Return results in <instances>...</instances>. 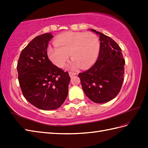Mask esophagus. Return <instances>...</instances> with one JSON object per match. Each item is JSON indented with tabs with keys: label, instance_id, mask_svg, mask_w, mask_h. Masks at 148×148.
Returning <instances> with one entry per match:
<instances>
[{
	"label": "esophagus",
	"instance_id": "esophagus-1",
	"mask_svg": "<svg viewBox=\"0 0 148 148\" xmlns=\"http://www.w3.org/2000/svg\"><path fill=\"white\" fill-rule=\"evenodd\" d=\"M76 73H75V72H69V76L71 77H72L74 76H76Z\"/></svg>",
	"mask_w": 148,
	"mask_h": 148
}]
</instances>
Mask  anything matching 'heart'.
<instances>
[{
    "mask_svg": "<svg viewBox=\"0 0 148 148\" xmlns=\"http://www.w3.org/2000/svg\"><path fill=\"white\" fill-rule=\"evenodd\" d=\"M55 47H49L48 55L50 60L58 67H63L69 55L73 60L69 68L90 67L97 58L100 49L99 39L92 32H67L58 36L55 40Z\"/></svg>",
    "mask_w": 148,
    "mask_h": 148,
    "instance_id": "1",
    "label": "heart"
}]
</instances>
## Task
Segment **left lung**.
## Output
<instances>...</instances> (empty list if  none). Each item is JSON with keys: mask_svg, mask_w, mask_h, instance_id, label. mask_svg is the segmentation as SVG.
I'll list each match as a JSON object with an SVG mask.
<instances>
[{"mask_svg": "<svg viewBox=\"0 0 148 148\" xmlns=\"http://www.w3.org/2000/svg\"><path fill=\"white\" fill-rule=\"evenodd\" d=\"M90 30L99 36V55L92 67L78 76L85 95L93 102L104 103L115 98L120 91L125 62L114 40L95 30Z\"/></svg>", "mask_w": 148, "mask_h": 148, "instance_id": "1", "label": "left lung"}]
</instances>
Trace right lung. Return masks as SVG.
Listing matches in <instances>:
<instances>
[{"label":"right lung","mask_w":148,"mask_h":148,"mask_svg":"<svg viewBox=\"0 0 148 148\" xmlns=\"http://www.w3.org/2000/svg\"><path fill=\"white\" fill-rule=\"evenodd\" d=\"M53 36L46 33L35 37L19 58L17 71L20 86L28 102L42 110L60 108L68 95L71 78L67 72L53 65L47 54Z\"/></svg>","instance_id":"1"}]
</instances>
